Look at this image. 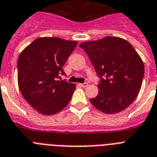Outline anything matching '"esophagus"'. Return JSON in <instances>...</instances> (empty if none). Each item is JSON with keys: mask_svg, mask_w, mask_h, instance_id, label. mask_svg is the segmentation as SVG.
<instances>
[{"mask_svg": "<svg viewBox=\"0 0 157 157\" xmlns=\"http://www.w3.org/2000/svg\"><path fill=\"white\" fill-rule=\"evenodd\" d=\"M79 85L80 86H81V87H87L88 85H89V84H88L87 82H85V83H82V84H79Z\"/></svg>", "mask_w": 157, "mask_h": 157, "instance_id": "34e87169", "label": "esophagus"}]
</instances>
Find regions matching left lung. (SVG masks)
Segmentation results:
<instances>
[{"instance_id":"8db88e82","label":"left lung","mask_w":157,"mask_h":157,"mask_svg":"<svg viewBox=\"0 0 157 157\" xmlns=\"http://www.w3.org/2000/svg\"><path fill=\"white\" fill-rule=\"evenodd\" d=\"M101 78L98 94L90 99L105 114L124 110L138 96L144 75L142 59L132 44L119 37L107 36L80 44Z\"/></svg>"}]
</instances>
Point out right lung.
Wrapping results in <instances>:
<instances>
[{
	"label": "right lung",
	"mask_w": 157,
	"mask_h": 157,
	"mask_svg": "<svg viewBox=\"0 0 157 157\" xmlns=\"http://www.w3.org/2000/svg\"><path fill=\"white\" fill-rule=\"evenodd\" d=\"M77 45L58 37H42L28 45L17 59L21 94L36 111L52 115L67 106L76 85L57 81L65 75L63 66Z\"/></svg>",
	"instance_id": "obj_1"
}]
</instances>
